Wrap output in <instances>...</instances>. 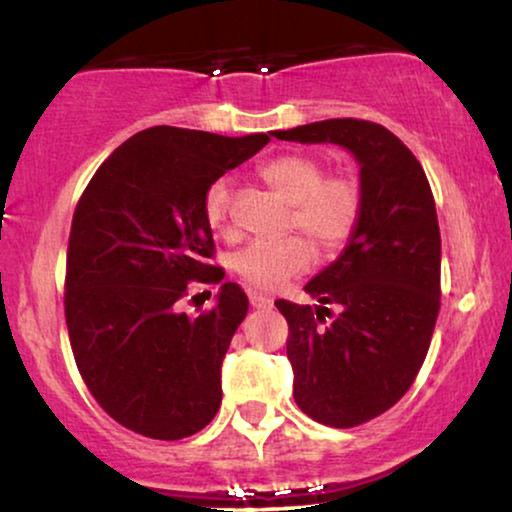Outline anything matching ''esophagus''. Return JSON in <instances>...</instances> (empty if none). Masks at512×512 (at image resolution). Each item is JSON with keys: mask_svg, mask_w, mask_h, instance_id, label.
<instances>
[{"mask_svg": "<svg viewBox=\"0 0 512 512\" xmlns=\"http://www.w3.org/2000/svg\"><path fill=\"white\" fill-rule=\"evenodd\" d=\"M250 304L255 309H271L274 307V300H271V297H264V295H250Z\"/></svg>", "mask_w": 512, "mask_h": 512, "instance_id": "obj_1", "label": "esophagus"}]
</instances>
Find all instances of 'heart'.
I'll return each mask as SVG.
<instances>
[{"mask_svg": "<svg viewBox=\"0 0 512 512\" xmlns=\"http://www.w3.org/2000/svg\"><path fill=\"white\" fill-rule=\"evenodd\" d=\"M262 179L290 203L288 226L300 229L316 248L333 255L345 248L361 219V189L349 174H326L309 153H283L260 167ZM203 215L212 229L226 234L231 224V181L219 177L205 189ZM312 262L307 241H255L234 255V269L260 290H274Z\"/></svg>", "mask_w": 512, "mask_h": 512, "instance_id": "1", "label": "heart"}]
</instances>
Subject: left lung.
I'll list each match as a JSON object with an SVG mask.
<instances>
[{
	"mask_svg": "<svg viewBox=\"0 0 512 512\" xmlns=\"http://www.w3.org/2000/svg\"><path fill=\"white\" fill-rule=\"evenodd\" d=\"M271 134L342 146L359 163L357 231L304 286L319 304L276 300L295 404L316 423L354 428L397 404L428 354L442 267L435 198L416 155L383 125L333 118ZM326 303L339 307L331 324Z\"/></svg>",
	"mask_w": 512,
	"mask_h": 512,
	"instance_id": "1",
	"label": "left lung"
}]
</instances>
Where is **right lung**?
Returning <instances> with one entry per match:
<instances>
[{
  "label": "right lung",
  "instance_id": "right-lung-1",
  "mask_svg": "<svg viewBox=\"0 0 512 512\" xmlns=\"http://www.w3.org/2000/svg\"><path fill=\"white\" fill-rule=\"evenodd\" d=\"M269 144L148 127L108 155L77 203L68 241L66 323L75 364L108 416L151 439H184L222 404V361L248 297L222 283L215 307L179 309L191 281L224 271L203 215L212 181Z\"/></svg>",
  "mask_w": 512,
  "mask_h": 512
}]
</instances>
